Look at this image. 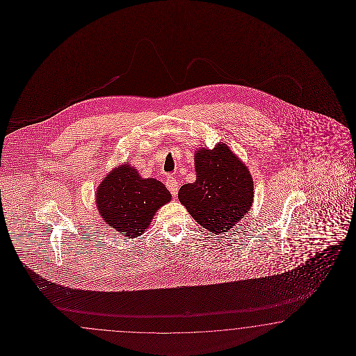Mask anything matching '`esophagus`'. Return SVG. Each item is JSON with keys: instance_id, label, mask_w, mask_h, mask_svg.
<instances>
[{"instance_id": "esophagus-1", "label": "esophagus", "mask_w": 356, "mask_h": 356, "mask_svg": "<svg viewBox=\"0 0 356 356\" xmlns=\"http://www.w3.org/2000/svg\"><path fill=\"white\" fill-rule=\"evenodd\" d=\"M165 185H167L168 191L171 192L173 197H176V195H177V191H179V184H177V180H176L173 176H168V177L165 179Z\"/></svg>"}]
</instances>
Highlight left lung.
Wrapping results in <instances>:
<instances>
[{
	"instance_id": "left-lung-1",
	"label": "left lung",
	"mask_w": 356,
	"mask_h": 356,
	"mask_svg": "<svg viewBox=\"0 0 356 356\" xmlns=\"http://www.w3.org/2000/svg\"><path fill=\"white\" fill-rule=\"evenodd\" d=\"M197 179L179 191V201L194 220L213 234H225L243 219L253 202L247 165L220 142L194 154Z\"/></svg>"
}]
</instances>
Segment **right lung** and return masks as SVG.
<instances>
[{
  "mask_svg": "<svg viewBox=\"0 0 356 356\" xmlns=\"http://www.w3.org/2000/svg\"><path fill=\"white\" fill-rule=\"evenodd\" d=\"M171 201V193L156 179H142L128 163L113 168L97 191L103 220L125 237L142 235L156 210Z\"/></svg>",
  "mask_w": 356,
  "mask_h": 356,
  "instance_id": "add662e5",
  "label": "right lung"
}]
</instances>
